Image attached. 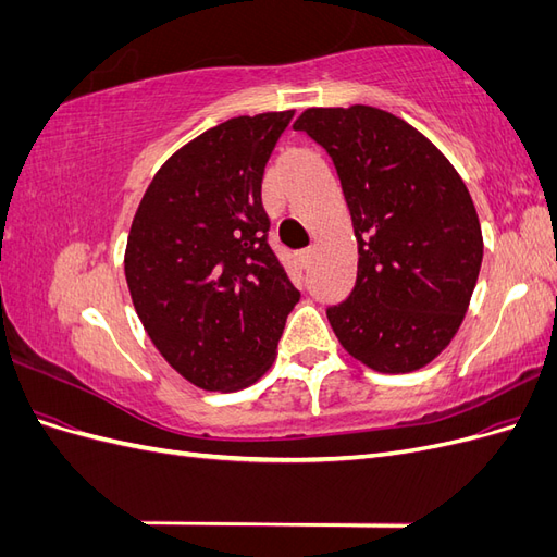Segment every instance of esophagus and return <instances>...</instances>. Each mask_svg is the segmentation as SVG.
<instances>
[{"mask_svg":"<svg viewBox=\"0 0 557 557\" xmlns=\"http://www.w3.org/2000/svg\"><path fill=\"white\" fill-rule=\"evenodd\" d=\"M297 260H299V264H301V267L309 269V267H311V262H313V250H311V248L299 250V252H297Z\"/></svg>","mask_w":557,"mask_h":557,"instance_id":"esophagus-1","label":"esophagus"}]
</instances>
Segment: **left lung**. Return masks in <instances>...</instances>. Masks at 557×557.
Returning a JSON list of instances; mask_svg holds the SVG:
<instances>
[{"label":"left lung","mask_w":557,"mask_h":557,"mask_svg":"<svg viewBox=\"0 0 557 557\" xmlns=\"http://www.w3.org/2000/svg\"><path fill=\"white\" fill-rule=\"evenodd\" d=\"M293 127L332 158L358 242L356 288L327 309L336 339L381 374L416 372L450 344L479 278L467 185L430 139L374 107L307 109Z\"/></svg>","instance_id":"left-lung-1"}]
</instances>
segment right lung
<instances>
[{
	"label": "right lung",
	"instance_id": "right-lung-1",
	"mask_svg": "<svg viewBox=\"0 0 557 557\" xmlns=\"http://www.w3.org/2000/svg\"><path fill=\"white\" fill-rule=\"evenodd\" d=\"M295 111L239 115L166 160L125 248L132 305L160 356L205 391H242L276 356L299 301L267 244L262 174Z\"/></svg>",
	"mask_w": 557,
	"mask_h": 557
}]
</instances>
